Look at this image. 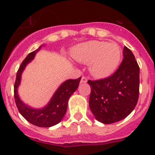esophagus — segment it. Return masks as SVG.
Masks as SVG:
<instances>
[{"label": "esophagus", "mask_w": 155, "mask_h": 155, "mask_svg": "<svg viewBox=\"0 0 155 155\" xmlns=\"http://www.w3.org/2000/svg\"><path fill=\"white\" fill-rule=\"evenodd\" d=\"M87 82V78L85 76H82L81 79V83H86Z\"/></svg>", "instance_id": "obj_1"}]
</instances>
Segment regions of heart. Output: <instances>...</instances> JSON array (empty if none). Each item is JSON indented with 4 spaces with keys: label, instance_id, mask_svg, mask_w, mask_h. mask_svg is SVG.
Wrapping results in <instances>:
<instances>
[{
    "label": "heart",
    "instance_id": "1",
    "mask_svg": "<svg viewBox=\"0 0 155 155\" xmlns=\"http://www.w3.org/2000/svg\"><path fill=\"white\" fill-rule=\"evenodd\" d=\"M73 55L76 61L90 63V71L97 78H106L115 71L121 57V48L115 43L91 40L78 45Z\"/></svg>",
    "mask_w": 155,
    "mask_h": 155
}]
</instances>
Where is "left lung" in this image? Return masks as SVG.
Segmentation results:
<instances>
[{
  "mask_svg": "<svg viewBox=\"0 0 155 155\" xmlns=\"http://www.w3.org/2000/svg\"><path fill=\"white\" fill-rule=\"evenodd\" d=\"M123 58L116 71L109 77L88 80L89 107L97 121L109 124L131 113L140 93V67L132 51L124 46Z\"/></svg>",
  "mask_w": 155,
  "mask_h": 155,
  "instance_id": "obj_1",
  "label": "left lung"
}]
</instances>
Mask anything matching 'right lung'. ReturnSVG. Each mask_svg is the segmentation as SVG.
<instances>
[{
    "label": "right lung",
    "instance_id": "right-lung-1",
    "mask_svg": "<svg viewBox=\"0 0 155 155\" xmlns=\"http://www.w3.org/2000/svg\"><path fill=\"white\" fill-rule=\"evenodd\" d=\"M42 46L43 45L37 50L29 53L18 68L14 85V97L18 112L28 122L40 127H50L58 124L64 118L68 109L69 98L79 87L81 77L76 79H68L63 82L57 89L49 103L42 109H34L25 104L18 94V87L21 82V73Z\"/></svg>",
    "mask_w": 155,
    "mask_h": 155
}]
</instances>
